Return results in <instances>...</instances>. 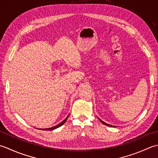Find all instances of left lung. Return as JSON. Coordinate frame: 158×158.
I'll list each match as a JSON object with an SVG mask.
<instances>
[{"label":"left lung","instance_id":"obj_1","mask_svg":"<svg viewBox=\"0 0 158 158\" xmlns=\"http://www.w3.org/2000/svg\"><path fill=\"white\" fill-rule=\"evenodd\" d=\"M99 121H100L102 122V123L103 124H104V125H108V126H110V127H113V126H112V125H109V124H107V123H105V122H104V121H102L101 119H99Z\"/></svg>","mask_w":158,"mask_h":158}]
</instances>
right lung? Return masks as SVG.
<instances>
[{"instance_id":"right-lung-1","label":"right lung","mask_w":158,"mask_h":158,"mask_svg":"<svg viewBox=\"0 0 158 158\" xmlns=\"http://www.w3.org/2000/svg\"><path fill=\"white\" fill-rule=\"evenodd\" d=\"M68 117H69V115L67 116V117H66V118L65 120H64L63 121H62L60 123H59V125H56V126H54V127H50V128H46V129H42V130H54V129H56V128H58V127H59L60 126H61V125H63L64 123H65V121H67V118H68Z\"/></svg>"}]
</instances>
